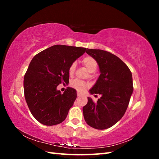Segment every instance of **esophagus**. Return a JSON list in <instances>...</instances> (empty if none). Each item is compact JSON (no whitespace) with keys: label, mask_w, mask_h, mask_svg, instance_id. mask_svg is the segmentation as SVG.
Wrapping results in <instances>:
<instances>
[{"label":"esophagus","mask_w":159,"mask_h":159,"mask_svg":"<svg viewBox=\"0 0 159 159\" xmlns=\"http://www.w3.org/2000/svg\"><path fill=\"white\" fill-rule=\"evenodd\" d=\"M77 95H78V97H80V96H81V94L80 93H77Z\"/></svg>","instance_id":"34e87169"}]
</instances>
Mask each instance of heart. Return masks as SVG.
Instances as JSON below:
<instances>
[{"label": "heart", "mask_w": 159, "mask_h": 159, "mask_svg": "<svg viewBox=\"0 0 159 159\" xmlns=\"http://www.w3.org/2000/svg\"><path fill=\"white\" fill-rule=\"evenodd\" d=\"M81 63L85 67L90 74L95 72L98 68V61H96L95 58L91 56H86L84 57L83 60H81ZM76 68V63L73 62L71 63L70 68H69V73L70 74H73ZM89 77H93L92 74H90ZM70 86L71 88L76 89L79 93H83L89 87V85L88 83H86L84 81H81L80 80H74L71 81Z\"/></svg>", "instance_id": "heart-1"}]
</instances>
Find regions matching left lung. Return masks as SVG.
<instances>
[{
    "mask_svg": "<svg viewBox=\"0 0 159 159\" xmlns=\"http://www.w3.org/2000/svg\"><path fill=\"white\" fill-rule=\"evenodd\" d=\"M86 53L98 61L100 75L91 94L102 97L94 103L88 98L83 107L85 122L96 129H106L117 123L125 113L133 91L131 71L117 56L109 52L87 48Z\"/></svg>",
    "mask_w": 159,
    "mask_h": 159,
    "instance_id": "obj_1",
    "label": "left lung"
}]
</instances>
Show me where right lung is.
I'll use <instances>...</instances> for the list:
<instances>
[{
  "label": "right lung",
  "mask_w": 159,
  "mask_h": 159,
  "mask_svg": "<svg viewBox=\"0 0 159 159\" xmlns=\"http://www.w3.org/2000/svg\"><path fill=\"white\" fill-rule=\"evenodd\" d=\"M86 51L85 48L54 45L33 57L24 78L25 97L32 115L47 126L63 122L77 98L76 90L57 85L69 82V68Z\"/></svg>",
  "instance_id": "add662e5"
}]
</instances>
